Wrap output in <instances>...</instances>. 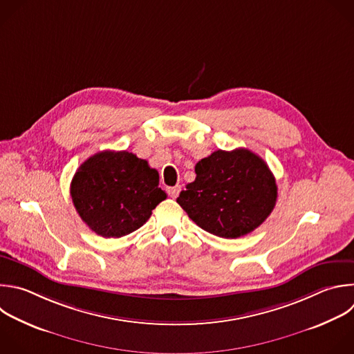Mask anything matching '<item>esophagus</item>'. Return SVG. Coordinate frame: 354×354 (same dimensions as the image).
I'll list each match as a JSON object with an SVG mask.
<instances>
[{
	"mask_svg": "<svg viewBox=\"0 0 354 354\" xmlns=\"http://www.w3.org/2000/svg\"><path fill=\"white\" fill-rule=\"evenodd\" d=\"M180 190H182V187H180V185H176V186H172V187H168V194L172 197V198H176L178 196H179V193H180Z\"/></svg>",
	"mask_w": 354,
	"mask_h": 354,
	"instance_id": "34e87169",
	"label": "esophagus"
}]
</instances>
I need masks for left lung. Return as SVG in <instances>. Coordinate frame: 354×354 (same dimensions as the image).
Masks as SVG:
<instances>
[{
    "label": "left lung",
    "mask_w": 354,
    "mask_h": 354,
    "mask_svg": "<svg viewBox=\"0 0 354 354\" xmlns=\"http://www.w3.org/2000/svg\"><path fill=\"white\" fill-rule=\"evenodd\" d=\"M196 179L176 203L201 229L236 239L272 212L278 187L266 161L248 149L216 150L196 164Z\"/></svg>",
    "instance_id": "obj_1"
}]
</instances>
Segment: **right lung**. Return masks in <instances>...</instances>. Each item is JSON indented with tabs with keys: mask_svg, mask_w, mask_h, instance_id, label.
Wrapping results in <instances>:
<instances>
[{
	"mask_svg": "<svg viewBox=\"0 0 354 354\" xmlns=\"http://www.w3.org/2000/svg\"><path fill=\"white\" fill-rule=\"evenodd\" d=\"M160 176L129 151H100L86 160L71 183L82 221L102 238H121L143 226L167 198Z\"/></svg>",
	"mask_w": 354,
	"mask_h": 354,
	"instance_id": "add662e5",
	"label": "right lung"
}]
</instances>
